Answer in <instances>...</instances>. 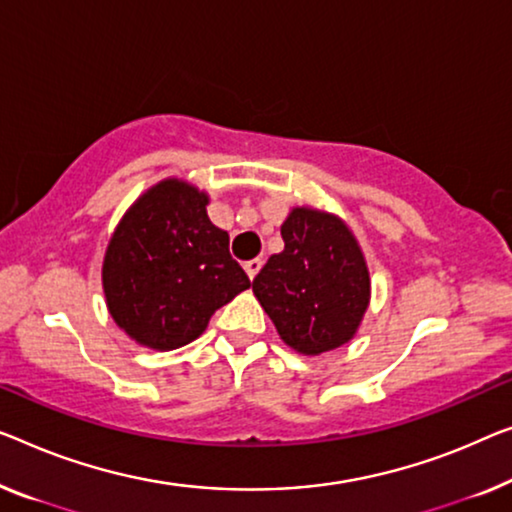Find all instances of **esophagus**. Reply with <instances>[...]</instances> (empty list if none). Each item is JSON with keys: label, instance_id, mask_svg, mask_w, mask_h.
<instances>
[{"label": "esophagus", "instance_id": "esophagus-1", "mask_svg": "<svg viewBox=\"0 0 512 512\" xmlns=\"http://www.w3.org/2000/svg\"><path fill=\"white\" fill-rule=\"evenodd\" d=\"M262 259H248V262L246 264H243V269H246V273H248V278L250 280H253L255 276H257V273H259V269H262Z\"/></svg>", "mask_w": 512, "mask_h": 512}]
</instances>
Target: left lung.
Returning <instances> with one entry per match:
<instances>
[{
  "label": "left lung",
  "mask_w": 512,
  "mask_h": 512,
  "mask_svg": "<svg viewBox=\"0 0 512 512\" xmlns=\"http://www.w3.org/2000/svg\"><path fill=\"white\" fill-rule=\"evenodd\" d=\"M285 250L271 255L253 292L280 338L317 356L354 338L370 301L368 266L349 227L299 207L280 227Z\"/></svg>",
  "instance_id": "8db88e82"
}]
</instances>
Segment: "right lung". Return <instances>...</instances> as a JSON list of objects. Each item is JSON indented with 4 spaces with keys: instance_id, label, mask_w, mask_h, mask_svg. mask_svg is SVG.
<instances>
[{
    "instance_id": "obj_1",
    "label": "right lung",
    "mask_w": 512,
    "mask_h": 512,
    "mask_svg": "<svg viewBox=\"0 0 512 512\" xmlns=\"http://www.w3.org/2000/svg\"><path fill=\"white\" fill-rule=\"evenodd\" d=\"M209 197L186 181L147 190L121 220L103 262L114 322L144 347L170 352L200 338L218 308L250 287L230 234L207 216Z\"/></svg>"
}]
</instances>
